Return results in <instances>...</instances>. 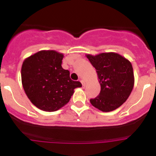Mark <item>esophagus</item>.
Listing matches in <instances>:
<instances>
[{"instance_id":"34e87169","label":"esophagus","mask_w":156,"mask_h":156,"mask_svg":"<svg viewBox=\"0 0 156 156\" xmlns=\"http://www.w3.org/2000/svg\"><path fill=\"white\" fill-rule=\"evenodd\" d=\"M80 83H82V86L83 87H85V82H84V81L83 80H80Z\"/></svg>"}]
</instances>
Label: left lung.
Instances as JSON below:
<instances>
[{
    "instance_id": "obj_1",
    "label": "left lung",
    "mask_w": 156,
    "mask_h": 156,
    "mask_svg": "<svg viewBox=\"0 0 156 156\" xmlns=\"http://www.w3.org/2000/svg\"><path fill=\"white\" fill-rule=\"evenodd\" d=\"M86 57L97 72L101 91L90 99L92 105L102 112H111L129 98L134 84L133 67L129 60L114 52Z\"/></svg>"
}]
</instances>
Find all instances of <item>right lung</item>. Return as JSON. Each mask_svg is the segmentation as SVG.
Masks as SVG:
<instances>
[{
  "label": "right lung",
  "instance_id": "right-lung-1",
  "mask_svg": "<svg viewBox=\"0 0 156 156\" xmlns=\"http://www.w3.org/2000/svg\"><path fill=\"white\" fill-rule=\"evenodd\" d=\"M63 54L55 51H41L24 60L21 76L23 89L36 107L55 112L66 105L80 87L79 81L70 79L69 71L62 67Z\"/></svg>",
  "mask_w": 156,
  "mask_h": 156
}]
</instances>
